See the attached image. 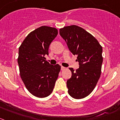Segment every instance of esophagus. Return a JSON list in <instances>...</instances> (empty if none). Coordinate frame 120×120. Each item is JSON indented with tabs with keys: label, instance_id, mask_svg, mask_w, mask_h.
<instances>
[{
	"label": "esophagus",
	"instance_id": "34e87169",
	"mask_svg": "<svg viewBox=\"0 0 120 120\" xmlns=\"http://www.w3.org/2000/svg\"><path fill=\"white\" fill-rule=\"evenodd\" d=\"M65 69V67H61V70H64Z\"/></svg>",
	"mask_w": 120,
	"mask_h": 120
}]
</instances>
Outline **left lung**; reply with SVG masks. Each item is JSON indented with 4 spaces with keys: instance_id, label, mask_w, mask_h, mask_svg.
Masks as SVG:
<instances>
[{
    "instance_id": "1",
    "label": "left lung",
    "mask_w": 120,
    "mask_h": 120,
    "mask_svg": "<svg viewBox=\"0 0 120 120\" xmlns=\"http://www.w3.org/2000/svg\"><path fill=\"white\" fill-rule=\"evenodd\" d=\"M59 34L71 53L78 56L79 63L76 71L69 68L72 76L67 82L68 93L74 98H84L93 91L101 75L102 46L91 34L76 25L60 29Z\"/></svg>"
}]
</instances>
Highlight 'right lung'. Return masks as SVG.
<instances>
[{"label":"right lung","mask_w":120,"mask_h":120,"mask_svg":"<svg viewBox=\"0 0 120 120\" xmlns=\"http://www.w3.org/2000/svg\"><path fill=\"white\" fill-rule=\"evenodd\" d=\"M57 35L56 28L39 27L28 34L19 48L20 77L27 90L36 97L45 98L51 94L61 70L59 65H51L45 58Z\"/></svg>","instance_id":"add662e5"}]
</instances>
